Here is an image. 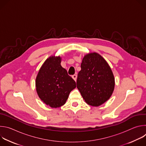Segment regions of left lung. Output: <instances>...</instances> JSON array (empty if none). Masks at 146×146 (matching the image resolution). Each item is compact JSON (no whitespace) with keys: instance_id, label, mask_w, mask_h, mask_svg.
Instances as JSON below:
<instances>
[{"instance_id":"8db88e82","label":"left lung","mask_w":146,"mask_h":146,"mask_svg":"<svg viewBox=\"0 0 146 146\" xmlns=\"http://www.w3.org/2000/svg\"><path fill=\"white\" fill-rule=\"evenodd\" d=\"M60 62V56H50L41 66L36 78L38 97L53 108L65 105L70 92L76 87V82Z\"/></svg>"}]
</instances>
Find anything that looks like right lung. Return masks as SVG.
<instances>
[{
	"label": "right lung",
	"instance_id": "obj_1",
	"mask_svg": "<svg viewBox=\"0 0 146 146\" xmlns=\"http://www.w3.org/2000/svg\"><path fill=\"white\" fill-rule=\"evenodd\" d=\"M78 73L77 88L88 105L99 106L106 102L114 89V77L107 62L99 54L83 58Z\"/></svg>",
	"mask_w": 146,
	"mask_h": 146
}]
</instances>
